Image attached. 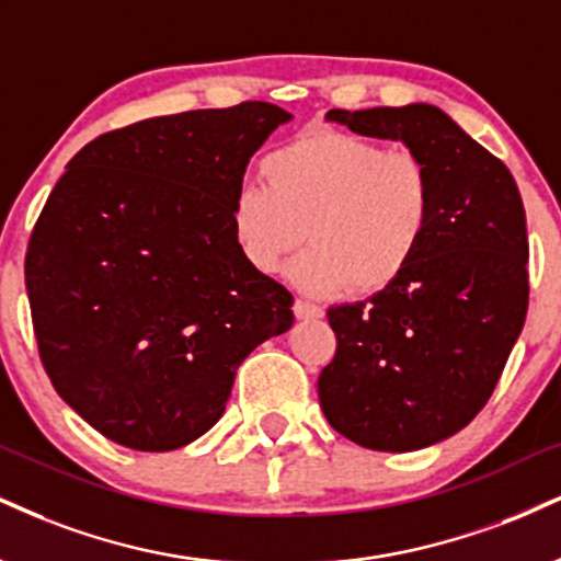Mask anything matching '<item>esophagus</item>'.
Listing matches in <instances>:
<instances>
[{"instance_id": "esophagus-1", "label": "esophagus", "mask_w": 561, "mask_h": 561, "mask_svg": "<svg viewBox=\"0 0 561 561\" xmlns=\"http://www.w3.org/2000/svg\"><path fill=\"white\" fill-rule=\"evenodd\" d=\"M293 310L298 319H321L323 316V308L316 306V302H308V300H295Z\"/></svg>"}]
</instances>
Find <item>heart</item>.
I'll return each mask as SVG.
<instances>
[{
    "label": "heart",
    "instance_id": "b5f03b06",
    "mask_svg": "<svg viewBox=\"0 0 561 561\" xmlns=\"http://www.w3.org/2000/svg\"><path fill=\"white\" fill-rule=\"evenodd\" d=\"M263 182L234 193L232 234L259 272L282 266L310 293L389 287L415 261L434 219V180L417 153L355 133H308L263 159Z\"/></svg>",
    "mask_w": 561,
    "mask_h": 561
}]
</instances>
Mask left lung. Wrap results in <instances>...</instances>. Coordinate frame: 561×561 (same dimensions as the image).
Segmentation results:
<instances>
[{
  "mask_svg": "<svg viewBox=\"0 0 561 561\" xmlns=\"http://www.w3.org/2000/svg\"><path fill=\"white\" fill-rule=\"evenodd\" d=\"M327 123L402 140L434 180V219L400 279L329 308L334 360L319 400L366 449L413 451L468 426L489 402L528 310V232L517 182L431 104L332 110Z\"/></svg>",
  "mask_w": 561,
  "mask_h": 561,
  "instance_id": "obj_1",
  "label": "left lung"
}]
</instances>
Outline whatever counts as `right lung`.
<instances>
[{
  "label": "right lung",
  "mask_w": 561,
  "mask_h": 561,
  "mask_svg": "<svg viewBox=\"0 0 561 561\" xmlns=\"http://www.w3.org/2000/svg\"><path fill=\"white\" fill-rule=\"evenodd\" d=\"M293 114L266 101L151 117L80 148L25 255L38 353L88 426L170 451L225 413L240 363L293 327V295L242 255L232 201Z\"/></svg>",
  "instance_id": "right-lung-1"
}]
</instances>
